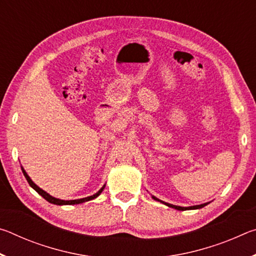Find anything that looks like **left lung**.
<instances>
[{"label":"left lung","mask_w":256,"mask_h":256,"mask_svg":"<svg viewBox=\"0 0 256 256\" xmlns=\"http://www.w3.org/2000/svg\"><path fill=\"white\" fill-rule=\"evenodd\" d=\"M152 198H154V200H156V201H160V200H158V198H156V196H152ZM160 202L164 203V204H166L167 206H170V208H174V209L182 210V211H184V210H193V209H200V208H203V206L208 204V203H203V204H200V206H193L184 208V206H172V204H170V203H166V202H162V201H160Z\"/></svg>","instance_id":"1"}]
</instances>
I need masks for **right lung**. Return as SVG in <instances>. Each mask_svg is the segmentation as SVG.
<instances>
[{
  "label": "right lung",
  "instance_id": "right-lung-1",
  "mask_svg": "<svg viewBox=\"0 0 256 256\" xmlns=\"http://www.w3.org/2000/svg\"><path fill=\"white\" fill-rule=\"evenodd\" d=\"M21 170H22V172H24V177H26V180H28V183H29V185L32 186V188L36 190V192L38 193V194H40V196L45 198L46 201H48L50 203H53V204H58V206H63V204H79V203H82V202H86V201H90V200H92V198H96L99 194H100L102 192V190L105 188V186H102V188L98 190V192L96 193V194H94V196H88V198H79V200H70V201H64V200H60V198H53V196H50L48 193H46L45 190H42L40 188H38V186L34 183V182L30 180V177L28 176V174L27 172H24V168H21Z\"/></svg>",
  "mask_w": 256,
  "mask_h": 256
}]
</instances>
